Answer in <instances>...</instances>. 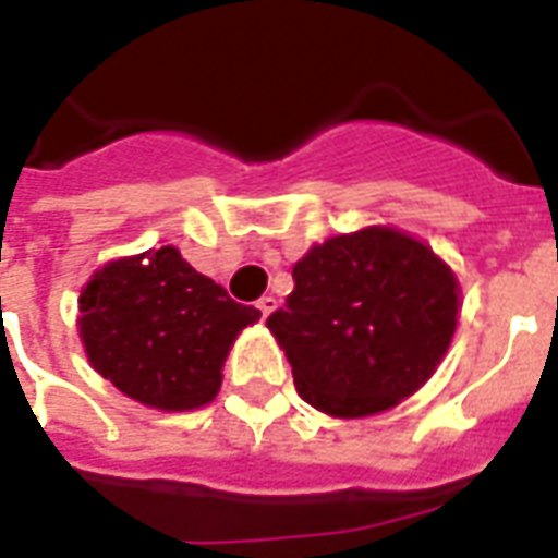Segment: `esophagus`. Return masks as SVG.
Masks as SVG:
<instances>
[{
  "mask_svg": "<svg viewBox=\"0 0 558 558\" xmlns=\"http://www.w3.org/2000/svg\"><path fill=\"white\" fill-rule=\"evenodd\" d=\"M259 313H263V319H266L268 313H275V307H278V299L275 295H263V299L257 301Z\"/></svg>",
  "mask_w": 558,
  "mask_h": 558,
  "instance_id": "34e87169",
  "label": "esophagus"
}]
</instances>
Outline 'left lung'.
<instances>
[{"label": "left lung", "mask_w": 558, "mask_h": 558, "mask_svg": "<svg viewBox=\"0 0 558 558\" xmlns=\"http://www.w3.org/2000/svg\"><path fill=\"white\" fill-rule=\"evenodd\" d=\"M268 316L299 396L337 420L390 411L435 375L456 337L461 287L423 239L373 225L325 239L292 266Z\"/></svg>", "instance_id": "obj_1"}]
</instances>
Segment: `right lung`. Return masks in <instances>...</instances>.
Returning a JSON list of instances; mask_svg holds the SVG:
<instances>
[{"label": "right lung", "mask_w": 558, "mask_h": 558, "mask_svg": "<svg viewBox=\"0 0 558 558\" xmlns=\"http://www.w3.org/2000/svg\"><path fill=\"white\" fill-rule=\"evenodd\" d=\"M259 311L189 266L174 245L111 259L82 287L80 340L123 396L177 414L209 405L233 342Z\"/></svg>", "instance_id": "add662e5"}]
</instances>
